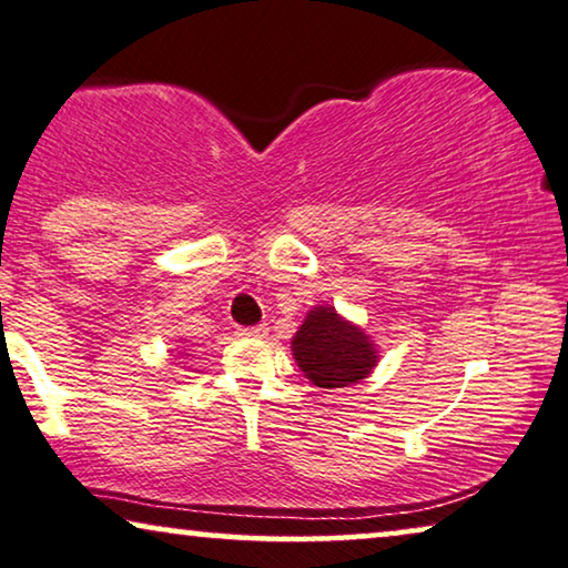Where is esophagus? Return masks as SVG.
Segmentation results:
<instances>
[{"label":"esophagus","mask_w":568,"mask_h":568,"mask_svg":"<svg viewBox=\"0 0 568 568\" xmlns=\"http://www.w3.org/2000/svg\"><path fill=\"white\" fill-rule=\"evenodd\" d=\"M237 335H243V338H264V335H266V325L237 327Z\"/></svg>","instance_id":"obj_1"}]
</instances>
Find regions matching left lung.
Segmentation results:
<instances>
[{
	"label": "left lung",
	"instance_id": "obj_1",
	"mask_svg": "<svg viewBox=\"0 0 568 568\" xmlns=\"http://www.w3.org/2000/svg\"><path fill=\"white\" fill-rule=\"evenodd\" d=\"M294 358L312 384L338 389L366 379L376 366L374 343L333 307L312 310L292 341Z\"/></svg>",
	"mask_w": 568,
	"mask_h": 568
}]
</instances>
